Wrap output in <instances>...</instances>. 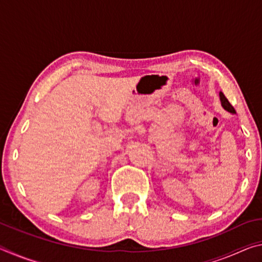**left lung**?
<instances>
[{"label": "left lung", "mask_w": 262, "mask_h": 262, "mask_svg": "<svg viewBox=\"0 0 262 262\" xmlns=\"http://www.w3.org/2000/svg\"><path fill=\"white\" fill-rule=\"evenodd\" d=\"M220 98H221V103H222V106H223L225 111H228V112L230 113H236V111H234L233 106L230 104V101L227 99V97H225L223 94H220Z\"/></svg>", "instance_id": "8db88e82"}]
</instances>
